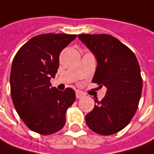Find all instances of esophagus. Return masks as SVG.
Listing matches in <instances>:
<instances>
[{
  "mask_svg": "<svg viewBox=\"0 0 154 154\" xmlns=\"http://www.w3.org/2000/svg\"><path fill=\"white\" fill-rule=\"evenodd\" d=\"M83 96H84L83 93H82L80 91H77L76 92V97H77V99H81L82 97H83Z\"/></svg>",
  "mask_w": 154,
  "mask_h": 154,
  "instance_id": "obj_1",
  "label": "esophagus"
}]
</instances>
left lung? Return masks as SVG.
I'll return each mask as SVG.
<instances>
[{
    "label": "left lung",
    "mask_w": 154,
    "mask_h": 154,
    "mask_svg": "<svg viewBox=\"0 0 154 154\" xmlns=\"http://www.w3.org/2000/svg\"><path fill=\"white\" fill-rule=\"evenodd\" d=\"M81 40L94 55L97 66L93 82L106 87L101 101L85 117L93 131L112 135L129 124L138 107L143 79L135 54L109 34H79Z\"/></svg>",
    "instance_id": "1"
}]
</instances>
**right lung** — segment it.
Wrapping results in <instances>:
<instances>
[{
  "instance_id": "1",
  "label": "right lung",
  "mask_w": 154,
  "mask_h": 154,
  "mask_svg": "<svg viewBox=\"0 0 154 154\" xmlns=\"http://www.w3.org/2000/svg\"><path fill=\"white\" fill-rule=\"evenodd\" d=\"M76 34L46 33L29 39L12 60L10 86L12 102L29 129L41 135L63 128L66 112L75 101L71 88L59 91L51 87L59 67L60 53Z\"/></svg>"
}]
</instances>
